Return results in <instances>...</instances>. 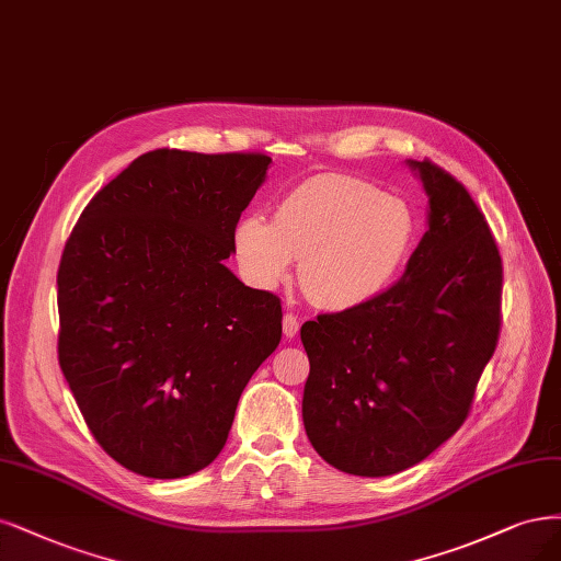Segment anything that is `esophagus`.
Here are the masks:
<instances>
[{
    "label": "esophagus",
    "instance_id": "esophagus-1",
    "mask_svg": "<svg viewBox=\"0 0 561 561\" xmlns=\"http://www.w3.org/2000/svg\"><path fill=\"white\" fill-rule=\"evenodd\" d=\"M283 334L287 339H295L299 334V320L295 313H285L283 316Z\"/></svg>",
    "mask_w": 561,
    "mask_h": 561
}]
</instances>
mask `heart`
I'll return each mask as SVG.
<instances>
[{"instance_id": "heart-1", "label": "heart", "mask_w": 561, "mask_h": 561, "mask_svg": "<svg viewBox=\"0 0 561 561\" xmlns=\"http://www.w3.org/2000/svg\"><path fill=\"white\" fill-rule=\"evenodd\" d=\"M417 237L411 206L357 179L304 181L276 206L274 220L245 216L234 253L260 289L280 287L299 260V283L313 304L347 311L378 297L409 260Z\"/></svg>"}]
</instances>
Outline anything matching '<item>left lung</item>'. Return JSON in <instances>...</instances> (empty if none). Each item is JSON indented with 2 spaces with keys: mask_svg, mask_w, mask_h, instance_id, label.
Masks as SVG:
<instances>
[{
  "mask_svg": "<svg viewBox=\"0 0 561 561\" xmlns=\"http://www.w3.org/2000/svg\"><path fill=\"white\" fill-rule=\"evenodd\" d=\"M409 167L430 197V229L405 274L371 301L301 327L308 440L353 476L405 471L446 443L499 343L504 268L485 216L446 169Z\"/></svg>",
  "mask_w": 561,
  "mask_h": 561,
  "instance_id": "obj_1",
  "label": "left lung"
}]
</instances>
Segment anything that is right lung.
<instances>
[{
    "label": "right lung",
    "mask_w": 561,
    "mask_h": 561,
    "mask_svg": "<svg viewBox=\"0 0 561 561\" xmlns=\"http://www.w3.org/2000/svg\"><path fill=\"white\" fill-rule=\"evenodd\" d=\"M268 164L262 152H144L67 239L57 359L96 443L134 473L208 467L280 343V299L225 266Z\"/></svg>",
    "instance_id": "right-lung-1"
}]
</instances>
